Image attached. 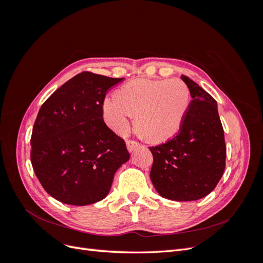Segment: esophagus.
<instances>
[{
    "label": "esophagus",
    "instance_id": "esophagus-1",
    "mask_svg": "<svg viewBox=\"0 0 263 263\" xmlns=\"http://www.w3.org/2000/svg\"><path fill=\"white\" fill-rule=\"evenodd\" d=\"M126 146H127V149H128L129 153H132V151H134L135 149L138 148L140 146V144L137 141H135V140H127Z\"/></svg>",
    "mask_w": 263,
    "mask_h": 263
}]
</instances>
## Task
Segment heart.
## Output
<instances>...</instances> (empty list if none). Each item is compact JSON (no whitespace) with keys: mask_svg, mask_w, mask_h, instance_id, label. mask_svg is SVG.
I'll use <instances>...</instances> for the list:
<instances>
[{"mask_svg":"<svg viewBox=\"0 0 263 263\" xmlns=\"http://www.w3.org/2000/svg\"><path fill=\"white\" fill-rule=\"evenodd\" d=\"M191 102L189 86L180 79H134L107 95L102 103L104 121L116 134L129 130L134 114L137 129L146 138L162 141L182 127Z\"/></svg>","mask_w":263,"mask_h":263,"instance_id":"b5f03b06","label":"heart"}]
</instances>
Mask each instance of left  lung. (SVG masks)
Instances as JSON below:
<instances>
[{
    "label": "left lung",
    "mask_w": 263,
    "mask_h": 263,
    "mask_svg": "<svg viewBox=\"0 0 263 263\" xmlns=\"http://www.w3.org/2000/svg\"><path fill=\"white\" fill-rule=\"evenodd\" d=\"M192 101L181 129L164 144L149 147L150 179L157 192L172 201H196L216 187L225 170L226 145L217 103L182 76Z\"/></svg>",
    "instance_id": "8db88e82"
}]
</instances>
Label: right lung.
I'll return each mask as SVG.
<instances>
[{
    "label": "right lung",
    "mask_w": 263,
    "mask_h": 263,
    "mask_svg": "<svg viewBox=\"0 0 263 263\" xmlns=\"http://www.w3.org/2000/svg\"><path fill=\"white\" fill-rule=\"evenodd\" d=\"M123 78L84 71L45 101L30 138V161L49 195L61 203L89 205L104 198L114 174L128 161L123 138L103 119L108 89Z\"/></svg>",
    "instance_id": "obj_1"
}]
</instances>
